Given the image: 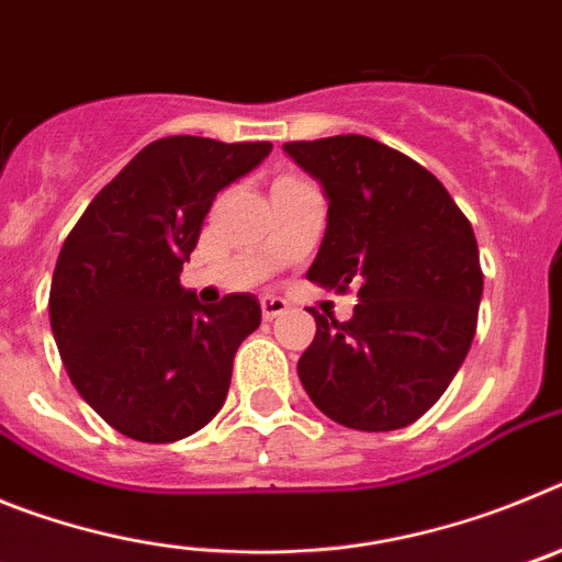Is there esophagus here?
<instances>
[{
    "label": "esophagus",
    "mask_w": 562,
    "mask_h": 562,
    "mask_svg": "<svg viewBox=\"0 0 562 562\" xmlns=\"http://www.w3.org/2000/svg\"><path fill=\"white\" fill-rule=\"evenodd\" d=\"M286 310H290V304H286L284 297H276V295L261 297V315H265V321H272V317L284 315Z\"/></svg>",
    "instance_id": "obj_1"
}]
</instances>
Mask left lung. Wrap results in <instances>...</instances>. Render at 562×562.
Wrapping results in <instances>:
<instances>
[{
	"label": "left lung",
	"instance_id": "obj_1",
	"mask_svg": "<svg viewBox=\"0 0 562 562\" xmlns=\"http://www.w3.org/2000/svg\"><path fill=\"white\" fill-rule=\"evenodd\" d=\"M324 186L329 225L306 278L357 290L355 315H315L297 360L306 394L337 425L408 428L461 369L479 324L484 272L473 225L428 168L396 148L337 134L284 143Z\"/></svg>",
	"mask_w": 562,
	"mask_h": 562
}]
</instances>
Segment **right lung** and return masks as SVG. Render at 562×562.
I'll use <instances>...</instances> for the list:
<instances>
[{"mask_svg":"<svg viewBox=\"0 0 562 562\" xmlns=\"http://www.w3.org/2000/svg\"><path fill=\"white\" fill-rule=\"evenodd\" d=\"M270 148L191 134L148 143L58 252L49 286L58 355L89 408L128 439H186L225 405L233 357L261 306L250 292L200 304L180 272L216 193Z\"/></svg>","mask_w":562,"mask_h":562,"instance_id":"add662e5","label":"right lung"}]
</instances>
